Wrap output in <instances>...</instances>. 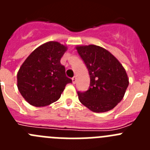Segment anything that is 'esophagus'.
I'll return each mask as SVG.
<instances>
[{
    "instance_id": "34e87169",
    "label": "esophagus",
    "mask_w": 150,
    "mask_h": 150,
    "mask_svg": "<svg viewBox=\"0 0 150 150\" xmlns=\"http://www.w3.org/2000/svg\"><path fill=\"white\" fill-rule=\"evenodd\" d=\"M76 76H74V77L72 78V82L74 84H75L76 83Z\"/></svg>"
}]
</instances>
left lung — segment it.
Masks as SVG:
<instances>
[{"mask_svg": "<svg viewBox=\"0 0 150 150\" xmlns=\"http://www.w3.org/2000/svg\"><path fill=\"white\" fill-rule=\"evenodd\" d=\"M76 49L90 76L88 89L77 91L79 101L95 112L113 109L122 100L129 84L125 68L114 55L100 46H78Z\"/></svg>", "mask_w": 150, "mask_h": 150, "instance_id": "obj_1", "label": "left lung"}]
</instances>
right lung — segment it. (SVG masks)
Here are the masks:
<instances>
[{"label":"right lung","mask_w":150,"mask_h":150,"mask_svg":"<svg viewBox=\"0 0 150 150\" xmlns=\"http://www.w3.org/2000/svg\"><path fill=\"white\" fill-rule=\"evenodd\" d=\"M67 50L59 42L50 41L38 46L23 62L17 74V86L30 105H50L60 98L66 85L72 83L60 62Z\"/></svg>","instance_id":"add662e5"}]
</instances>
